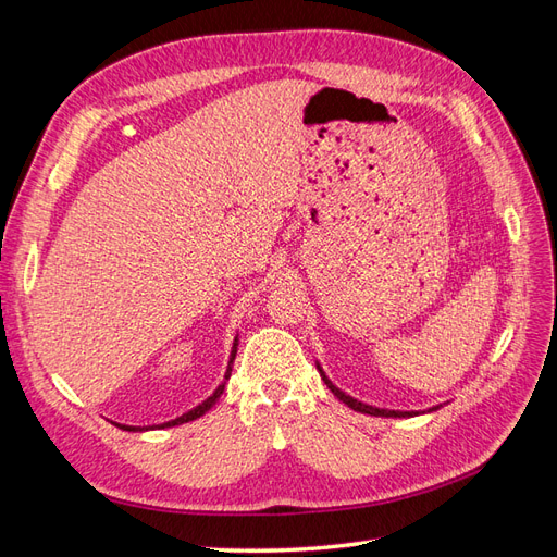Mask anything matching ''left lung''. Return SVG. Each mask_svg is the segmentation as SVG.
<instances>
[{
  "label": "left lung",
  "instance_id": "8db88e82",
  "mask_svg": "<svg viewBox=\"0 0 557 557\" xmlns=\"http://www.w3.org/2000/svg\"><path fill=\"white\" fill-rule=\"evenodd\" d=\"M318 372H320V376H323V381L327 383V387L330 391L334 393V397H339L344 404H348V407L352 409V411H360V413H367V416H385V418H401V416H413V413H407V411H387V409H376V407H369V404H362V401H358V399H352L350 395H344L339 387L336 385H332L330 381H327V376L323 374V369L318 367Z\"/></svg>",
  "mask_w": 557,
  "mask_h": 557
}]
</instances>
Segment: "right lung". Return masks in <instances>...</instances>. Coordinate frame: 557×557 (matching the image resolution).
Returning <instances> with one entry per match:
<instances>
[{
  "mask_svg": "<svg viewBox=\"0 0 557 557\" xmlns=\"http://www.w3.org/2000/svg\"><path fill=\"white\" fill-rule=\"evenodd\" d=\"M234 358H237V342H234V346H232V358H230V364H227V372H225V381L230 379V374H232V362H234ZM225 381L215 387V393L209 397V399H205L199 404V407H195L193 411H188V413H183L181 418H176V420H170V423H162L160 428H174V425H181V423H190V420H195V418H199V416H205L213 404H215V399L223 395V391H225ZM121 430H129V432H141L144 428H132V425H117ZM148 430V428H146Z\"/></svg>",
  "mask_w": 557,
  "mask_h": 557,
  "instance_id": "obj_1",
  "label": "right lung"
}]
</instances>
